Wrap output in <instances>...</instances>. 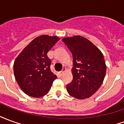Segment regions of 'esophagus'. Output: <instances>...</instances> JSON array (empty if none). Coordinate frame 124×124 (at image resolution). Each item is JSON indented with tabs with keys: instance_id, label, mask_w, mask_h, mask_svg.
I'll return each instance as SVG.
<instances>
[{
	"instance_id": "obj_1",
	"label": "esophagus",
	"mask_w": 124,
	"mask_h": 124,
	"mask_svg": "<svg viewBox=\"0 0 124 124\" xmlns=\"http://www.w3.org/2000/svg\"><path fill=\"white\" fill-rule=\"evenodd\" d=\"M66 68H63V69H62V70H61V71L60 72V74L61 76L63 75V74L64 73V72L66 71Z\"/></svg>"
}]
</instances>
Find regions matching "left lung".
<instances>
[{
	"mask_svg": "<svg viewBox=\"0 0 124 124\" xmlns=\"http://www.w3.org/2000/svg\"><path fill=\"white\" fill-rule=\"evenodd\" d=\"M62 41L73 56V80L66 90L76 98H88L100 88L105 78L104 56L92 42L80 36L66 37Z\"/></svg>",
	"mask_w": 124,
	"mask_h": 124,
	"instance_id": "left-lung-1",
	"label": "left lung"
}]
</instances>
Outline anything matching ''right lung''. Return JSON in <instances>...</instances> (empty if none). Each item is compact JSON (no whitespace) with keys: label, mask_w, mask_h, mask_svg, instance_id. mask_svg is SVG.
Listing matches in <instances>:
<instances>
[{"label":"right lung","mask_w":124,"mask_h":124,"mask_svg":"<svg viewBox=\"0 0 124 124\" xmlns=\"http://www.w3.org/2000/svg\"><path fill=\"white\" fill-rule=\"evenodd\" d=\"M59 40L58 36H38L15 60L13 66L15 79L28 96L40 98L46 95L57 78L51 72V60L47 53Z\"/></svg>","instance_id":"1"}]
</instances>
